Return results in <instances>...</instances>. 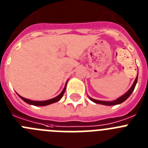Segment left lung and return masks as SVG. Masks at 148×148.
I'll return each mask as SVG.
<instances>
[{
    "label": "left lung",
    "mask_w": 148,
    "mask_h": 148,
    "mask_svg": "<svg viewBox=\"0 0 148 148\" xmlns=\"http://www.w3.org/2000/svg\"><path fill=\"white\" fill-rule=\"evenodd\" d=\"M137 80H138V75H137L136 78L135 82H133V85H132V87H130V90H128V91L126 92V93L124 94V95H123L122 96H121V97H120V98L117 99H116V100L113 101H105L95 100V99H92V98H90V99L91 101H92L93 102L96 103V104H104V105H108V106L116 105V104H121V103H122L123 101H125L126 100V99H127L128 98H129V96H130V95H131V93H132V92H133V90H134V89H135L136 84V83H137Z\"/></svg>",
    "instance_id": "left-lung-1"
}]
</instances>
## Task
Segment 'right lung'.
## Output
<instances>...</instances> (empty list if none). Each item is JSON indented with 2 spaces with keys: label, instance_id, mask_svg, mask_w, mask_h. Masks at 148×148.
<instances>
[{
  "label": "right lung",
  "instance_id": "1",
  "mask_svg": "<svg viewBox=\"0 0 148 148\" xmlns=\"http://www.w3.org/2000/svg\"><path fill=\"white\" fill-rule=\"evenodd\" d=\"M65 90H66V85H65L64 88V90H62V92L58 95V96H56V98L54 99H49V100H47V101H32V100H29V99H25V98L22 97L21 95H19V97L22 99L23 101H24L25 102H27V104H32V105H35V106H46V105H48V104H53V103L55 102H57L60 99L62 98L63 95L64 93L65 92Z\"/></svg>",
  "mask_w": 148,
  "mask_h": 148
}]
</instances>
